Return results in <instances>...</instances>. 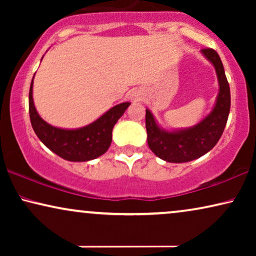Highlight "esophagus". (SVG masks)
Returning a JSON list of instances; mask_svg holds the SVG:
<instances>
[{
    "mask_svg": "<svg viewBox=\"0 0 256 256\" xmlns=\"http://www.w3.org/2000/svg\"><path fill=\"white\" fill-rule=\"evenodd\" d=\"M135 99H136V98H135Z\"/></svg>",
    "mask_w": 256,
    "mask_h": 256,
    "instance_id": "34e87169",
    "label": "esophagus"
}]
</instances>
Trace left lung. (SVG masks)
I'll return each instance as SVG.
<instances>
[{
    "label": "left lung",
    "mask_w": 256,
    "mask_h": 256,
    "mask_svg": "<svg viewBox=\"0 0 256 256\" xmlns=\"http://www.w3.org/2000/svg\"><path fill=\"white\" fill-rule=\"evenodd\" d=\"M202 54L214 66L219 82V94L211 113L194 127L166 132L157 126L149 110H146L148 146L152 152L166 162L184 163L208 152L222 138L228 118L230 92L219 54L213 48H202Z\"/></svg>",
    "instance_id": "8db88e82"
}]
</instances>
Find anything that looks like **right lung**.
I'll return each mask as SVG.
<instances>
[{
    "label": "right lung",
    "mask_w": 256,
    "mask_h": 256,
    "mask_svg": "<svg viewBox=\"0 0 256 256\" xmlns=\"http://www.w3.org/2000/svg\"><path fill=\"white\" fill-rule=\"evenodd\" d=\"M32 84L29 90L30 121L38 138L51 152L71 162H86L104 154L112 143L114 124L130 104H116L96 121L79 129H62L45 122L38 115L32 99Z\"/></svg>",
    "instance_id": "obj_1"
}]
</instances>
